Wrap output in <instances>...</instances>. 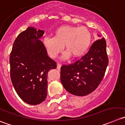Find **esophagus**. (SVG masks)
Masks as SVG:
<instances>
[{
	"label": "esophagus",
	"instance_id": "esophagus-1",
	"mask_svg": "<svg viewBox=\"0 0 125 125\" xmlns=\"http://www.w3.org/2000/svg\"><path fill=\"white\" fill-rule=\"evenodd\" d=\"M61 66H62V65L60 63H57V69L59 70H60V68H61Z\"/></svg>",
	"mask_w": 125,
	"mask_h": 125
}]
</instances>
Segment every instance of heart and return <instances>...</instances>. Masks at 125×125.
I'll use <instances>...</instances> for the list:
<instances>
[{"mask_svg": "<svg viewBox=\"0 0 125 125\" xmlns=\"http://www.w3.org/2000/svg\"><path fill=\"white\" fill-rule=\"evenodd\" d=\"M92 35L86 26L65 25L58 28L53 32V38L44 39V45L49 55L57 57L65 47L64 57L72 55L73 58L82 57L87 51L91 42Z\"/></svg>", "mask_w": 125, "mask_h": 125, "instance_id": "obj_1", "label": "heart"}]
</instances>
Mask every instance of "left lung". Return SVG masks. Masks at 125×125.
<instances>
[{
  "label": "left lung",
  "mask_w": 125,
  "mask_h": 125,
  "mask_svg": "<svg viewBox=\"0 0 125 125\" xmlns=\"http://www.w3.org/2000/svg\"><path fill=\"white\" fill-rule=\"evenodd\" d=\"M106 47L104 38L98 39L80 60L61 66V83L68 93L84 96L98 87L103 80L108 63Z\"/></svg>",
  "instance_id": "obj_1"
}]
</instances>
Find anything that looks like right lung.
<instances>
[{"mask_svg": "<svg viewBox=\"0 0 125 125\" xmlns=\"http://www.w3.org/2000/svg\"><path fill=\"white\" fill-rule=\"evenodd\" d=\"M42 30L28 27L16 38L10 55V78L20 97L38 105L46 99L47 73L57 67L42 42Z\"/></svg>", "mask_w": 125, "mask_h": 125, "instance_id": "right-lung-1", "label": "right lung"}]
</instances>
